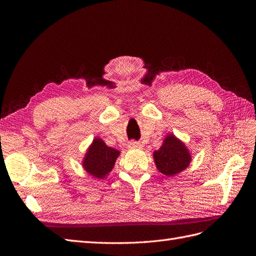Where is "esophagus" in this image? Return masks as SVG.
<instances>
[{
	"label": "esophagus",
	"mask_w": 256,
	"mask_h": 256,
	"mask_svg": "<svg viewBox=\"0 0 256 256\" xmlns=\"http://www.w3.org/2000/svg\"><path fill=\"white\" fill-rule=\"evenodd\" d=\"M128 147L131 150H141L142 145H141V143H138L136 141H131V142H129Z\"/></svg>",
	"instance_id": "34e87169"
}]
</instances>
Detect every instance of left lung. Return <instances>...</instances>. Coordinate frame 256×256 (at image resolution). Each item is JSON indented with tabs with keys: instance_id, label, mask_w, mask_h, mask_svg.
<instances>
[{
	"instance_id": "left-lung-1",
	"label": "left lung",
	"mask_w": 256,
	"mask_h": 256,
	"mask_svg": "<svg viewBox=\"0 0 256 256\" xmlns=\"http://www.w3.org/2000/svg\"><path fill=\"white\" fill-rule=\"evenodd\" d=\"M152 154L158 171L168 177L182 172L192 160L188 147L173 134H168L164 138L160 148Z\"/></svg>"
}]
</instances>
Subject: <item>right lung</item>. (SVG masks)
Masks as SVG:
<instances>
[{
  "label": "right lung",
  "instance_id": "right-lung-1",
  "mask_svg": "<svg viewBox=\"0 0 256 256\" xmlns=\"http://www.w3.org/2000/svg\"><path fill=\"white\" fill-rule=\"evenodd\" d=\"M120 154V150L109 147L100 138H95L84 154L82 166L90 176L104 180L112 171Z\"/></svg>",
  "mask_w": 256,
  "mask_h": 256
}]
</instances>
